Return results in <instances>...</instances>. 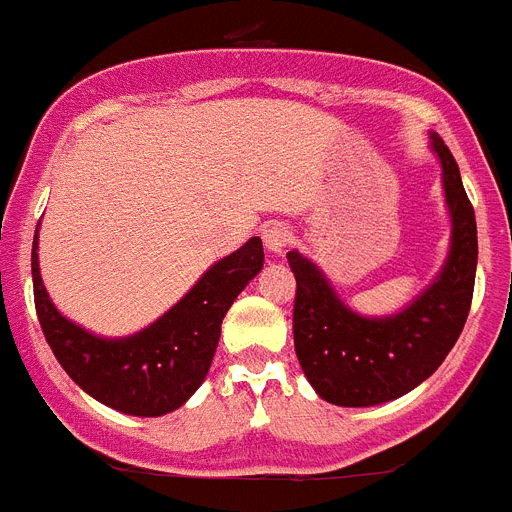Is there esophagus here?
<instances>
[{
    "mask_svg": "<svg viewBox=\"0 0 512 512\" xmlns=\"http://www.w3.org/2000/svg\"><path fill=\"white\" fill-rule=\"evenodd\" d=\"M290 243H293V232L285 225H272L264 230V246L272 253H282Z\"/></svg>",
    "mask_w": 512,
    "mask_h": 512,
    "instance_id": "1",
    "label": "esophagus"
}]
</instances>
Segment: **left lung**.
Segmentation results:
<instances>
[{"mask_svg":"<svg viewBox=\"0 0 512 512\" xmlns=\"http://www.w3.org/2000/svg\"><path fill=\"white\" fill-rule=\"evenodd\" d=\"M432 146L453 214V248L439 280L405 311L363 319L345 308L311 261L287 253L295 274V356L327 403L366 408L400 398L432 377L463 332L479 259L476 217L455 156L439 135H432Z\"/></svg>","mask_w":512,"mask_h":512,"instance_id":"obj_1","label":"left lung"}]
</instances>
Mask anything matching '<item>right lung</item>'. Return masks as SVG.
Segmentation results:
<instances>
[{
  "instance_id": "add662e5",
  "label": "right lung",
  "mask_w": 512,
  "mask_h": 512,
  "mask_svg": "<svg viewBox=\"0 0 512 512\" xmlns=\"http://www.w3.org/2000/svg\"><path fill=\"white\" fill-rule=\"evenodd\" d=\"M36 243L38 230L31 251L33 301L49 348L91 398L130 416H164L201 387L227 308L264 266L261 238H251L211 266L183 301L151 327L133 337L104 340L67 322L49 301L38 274Z\"/></svg>"
}]
</instances>
